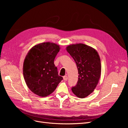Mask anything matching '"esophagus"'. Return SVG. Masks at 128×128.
Here are the masks:
<instances>
[{
  "label": "esophagus",
  "mask_w": 128,
  "mask_h": 128,
  "mask_svg": "<svg viewBox=\"0 0 128 128\" xmlns=\"http://www.w3.org/2000/svg\"><path fill=\"white\" fill-rule=\"evenodd\" d=\"M63 78H64V80H68V77H67V76H64L63 77Z\"/></svg>",
  "instance_id": "34e87169"
}]
</instances>
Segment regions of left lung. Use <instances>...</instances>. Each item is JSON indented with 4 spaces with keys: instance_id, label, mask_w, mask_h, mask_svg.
<instances>
[{
    "instance_id": "obj_1",
    "label": "left lung",
    "mask_w": 128,
    "mask_h": 128,
    "mask_svg": "<svg viewBox=\"0 0 128 128\" xmlns=\"http://www.w3.org/2000/svg\"><path fill=\"white\" fill-rule=\"evenodd\" d=\"M67 52L74 60L78 69V78L72 90L80 98L86 97L94 91L101 74V62L98 52L84 44L69 45Z\"/></svg>"
}]
</instances>
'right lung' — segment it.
<instances>
[{"label":"right lung","mask_w":128,"mask_h":128,"mask_svg":"<svg viewBox=\"0 0 128 128\" xmlns=\"http://www.w3.org/2000/svg\"><path fill=\"white\" fill-rule=\"evenodd\" d=\"M59 50V45L48 42L35 45L27 54L23 72L27 86L34 94L50 95L63 80L54 64Z\"/></svg>","instance_id":"obj_1"}]
</instances>
